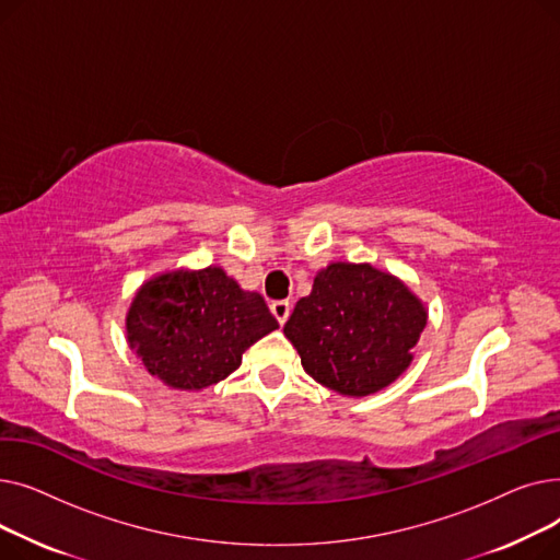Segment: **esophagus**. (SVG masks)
I'll use <instances>...</instances> for the list:
<instances>
[{
  "label": "esophagus",
  "instance_id": "34e87169",
  "mask_svg": "<svg viewBox=\"0 0 560 560\" xmlns=\"http://www.w3.org/2000/svg\"><path fill=\"white\" fill-rule=\"evenodd\" d=\"M270 311H272V315L279 319V325H283V322H285L288 315H290V304L283 302V300H279V302H272V304H270Z\"/></svg>",
  "mask_w": 560,
  "mask_h": 560
}]
</instances>
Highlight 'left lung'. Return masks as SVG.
I'll return each mask as SVG.
<instances>
[{
    "instance_id": "1",
    "label": "left lung",
    "mask_w": 560,
    "mask_h": 560,
    "mask_svg": "<svg viewBox=\"0 0 560 560\" xmlns=\"http://www.w3.org/2000/svg\"><path fill=\"white\" fill-rule=\"evenodd\" d=\"M424 325L422 302L399 279L365 262H331L317 272L283 334L322 386L365 397L410 365Z\"/></svg>"
}]
</instances>
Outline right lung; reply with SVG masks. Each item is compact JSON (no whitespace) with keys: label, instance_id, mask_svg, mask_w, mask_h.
I'll list each match as a JSON object with an SVG mask.
<instances>
[{"label":"right lung","instance_id":"1","mask_svg":"<svg viewBox=\"0 0 560 560\" xmlns=\"http://www.w3.org/2000/svg\"><path fill=\"white\" fill-rule=\"evenodd\" d=\"M277 327L258 292L243 290L222 268L147 281L127 315L129 345L147 372L179 390L218 384Z\"/></svg>","mask_w":560,"mask_h":560}]
</instances>
